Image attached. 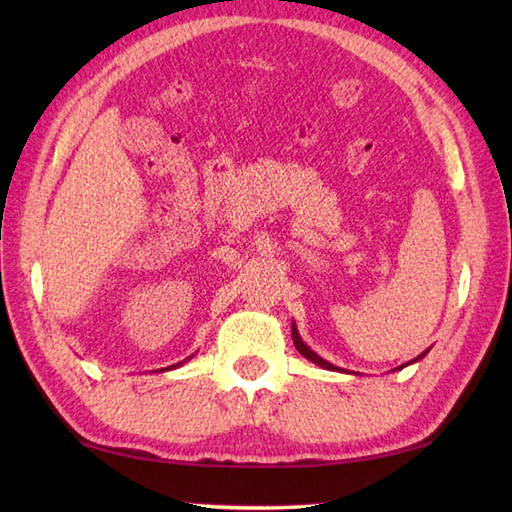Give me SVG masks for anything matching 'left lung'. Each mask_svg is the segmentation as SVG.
Returning a JSON list of instances; mask_svg holds the SVG:
<instances>
[{
	"instance_id": "left-lung-1",
	"label": "left lung",
	"mask_w": 512,
	"mask_h": 512,
	"mask_svg": "<svg viewBox=\"0 0 512 512\" xmlns=\"http://www.w3.org/2000/svg\"><path fill=\"white\" fill-rule=\"evenodd\" d=\"M292 341H295V347H297V350H299V354H301V356H306L308 361L317 363V365H321V367H325V369H332V372H334V369H339V367H336V365H332V363H328V361H323L321 356L314 354V352L310 350V347H308L306 343H303V341L299 339V332H297V328H295V323H292ZM424 354H427V352H422L420 356L413 358V361H418V358H422ZM405 365H407V363H405ZM405 365H402V367H405Z\"/></svg>"
}]
</instances>
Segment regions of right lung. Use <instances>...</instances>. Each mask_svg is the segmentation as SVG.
<instances>
[{
    "label": "right lung",
    "mask_w": 512,
    "mask_h": 512,
    "mask_svg": "<svg viewBox=\"0 0 512 512\" xmlns=\"http://www.w3.org/2000/svg\"><path fill=\"white\" fill-rule=\"evenodd\" d=\"M178 365H180V363H178ZM173 367H176V365H173Z\"/></svg>",
    "instance_id": "1"
}]
</instances>
